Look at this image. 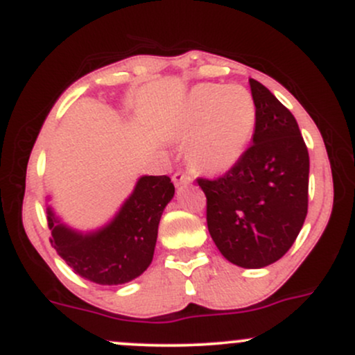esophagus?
<instances>
[{"label": "esophagus", "mask_w": 355, "mask_h": 355, "mask_svg": "<svg viewBox=\"0 0 355 355\" xmlns=\"http://www.w3.org/2000/svg\"><path fill=\"white\" fill-rule=\"evenodd\" d=\"M172 180H173L175 185H183V183H190L191 180H193V177H191V175H189V173H185V172H175Z\"/></svg>", "instance_id": "esophagus-1"}]
</instances>
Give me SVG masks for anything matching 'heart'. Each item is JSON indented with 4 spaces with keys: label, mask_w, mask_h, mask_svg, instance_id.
Wrapping results in <instances>:
<instances>
[{
    "label": "heart",
    "mask_w": 355,
    "mask_h": 355,
    "mask_svg": "<svg viewBox=\"0 0 355 355\" xmlns=\"http://www.w3.org/2000/svg\"><path fill=\"white\" fill-rule=\"evenodd\" d=\"M257 125V107L243 87L202 85L190 93L177 135L190 138V160L209 172H223L245 153Z\"/></svg>",
    "instance_id": "b5f03b06"
}]
</instances>
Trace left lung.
<instances>
[{"label": "left lung", "instance_id": "obj_1", "mask_svg": "<svg viewBox=\"0 0 355 355\" xmlns=\"http://www.w3.org/2000/svg\"><path fill=\"white\" fill-rule=\"evenodd\" d=\"M254 144L222 177L197 178L215 245L235 266L260 268L287 254L307 217L309 152L291 110L257 80Z\"/></svg>", "mask_w": 355, "mask_h": 355}]
</instances>
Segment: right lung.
I'll return each instance as SVG.
<instances>
[{
	"instance_id": "right-lung-1",
	"label": "right lung",
	"mask_w": 355,
	"mask_h": 355,
	"mask_svg": "<svg viewBox=\"0 0 355 355\" xmlns=\"http://www.w3.org/2000/svg\"><path fill=\"white\" fill-rule=\"evenodd\" d=\"M173 193L166 175L141 177L113 222L88 235L67 229L48 210L51 247L85 280L100 285L130 282L152 263L158 223Z\"/></svg>"
}]
</instances>
